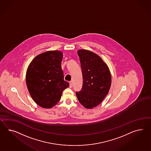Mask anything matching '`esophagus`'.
I'll use <instances>...</instances> for the list:
<instances>
[{"mask_svg":"<svg viewBox=\"0 0 151 151\" xmlns=\"http://www.w3.org/2000/svg\"><path fill=\"white\" fill-rule=\"evenodd\" d=\"M69 85H70V86H69V87H70V88H72V87H73V83H72V82H71V81L69 82Z\"/></svg>","mask_w":151,"mask_h":151,"instance_id":"obj_1","label":"esophagus"}]
</instances>
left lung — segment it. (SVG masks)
<instances>
[{"instance_id": "left-lung-1", "label": "left lung", "mask_w": 151, "mask_h": 151, "mask_svg": "<svg viewBox=\"0 0 151 151\" xmlns=\"http://www.w3.org/2000/svg\"><path fill=\"white\" fill-rule=\"evenodd\" d=\"M81 63L83 85L76 92L77 99L86 109H93L102 102L111 85L110 71L101 58L86 50L77 51Z\"/></svg>"}]
</instances>
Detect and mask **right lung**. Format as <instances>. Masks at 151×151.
Listing matches in <instances>:
<instances>
[{"label":"right lung","mask_w":151,"mask_h":151,"mask_svg":"<svg viewBox=\"0 0 151 151\" xmlns=\"http://www.w3.org/2000/svg\"><path fill=\"white\" fill-rule=\"evenodd\" d=\"M62 59V52L49 51L37 55L28 67L26 80L28 91L34 101L43 108L55 106L63 91L69 86L64 80Z\"/></svg>","instance_id":"obj_1"}]
</instances>
